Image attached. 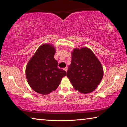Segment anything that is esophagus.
<instances>
[{"mask_svg": "<svg viewBox=\"0 0 127 127\" xmlns=\"http://www.w3.org/2000/svg\"><path fill=\"white\" fill-rule=\"evenodd\" d=\"M64 71H65V72H67V71H68V67H67L64 68Z\"/></svg>", "mask_w": 127, "mask_h": 127, "instance_id": "34e87169", "label": "esophagus"}]
</instances>
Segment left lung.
<instances>
[{
	"label": "left lung",
	"instance_id": "left-lung-1",
	"mask_svg": "<svg viewBox=\"0 0 127 127\" xmlns=\"http://www.w3.org/2000/svg\"><path fill=\"white\" fill-rule=\"evenodd\" d=\"M67 76L74 89L82 93L95 90L103 78L101 63L94 53L86 47L75 49Z\"/></svg>",
	"mask_w": 127,
	"mask_h": 127
}]
</instances>
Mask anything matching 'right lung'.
I'll list each match as a JSON object with an SVG mask.
<instances>
[{
  "mask_svg": "<svg viewBox=\"0 0 127 127\" xmlns=\"http://www.w3.org/2000/svg\"><path fill=\"white\" fill-rule=\"evenodd\" d=\"M55 48L49 44L38 48L26 68V77L30 86L34 91L47 94L58 88L62 78L67 73L58 67L54 59Z\"/></svg>",
  "mask_w": 127,
  "mask_h": 127,
  "instance_id": "1",
  "label": "right lung"
}]
</instances>
